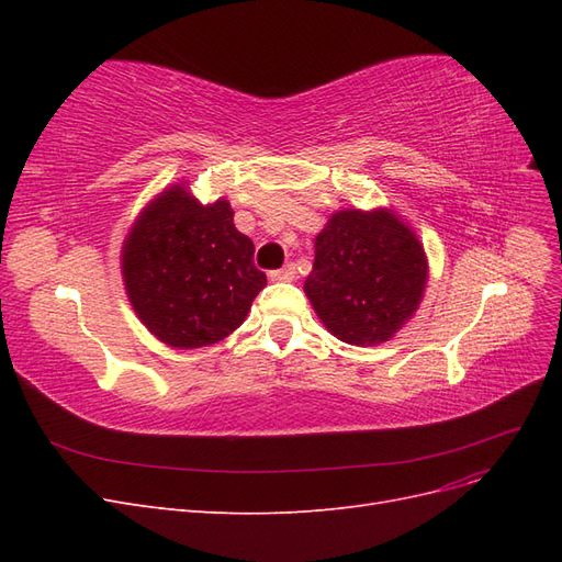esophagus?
Here are the masks:
<instances>
[{
	"mask_svg": "<svg viewBox=\"0 0 562 562\" xmlns=\"http://www.w3.org/2000/svg\"><path fill=\"white\" fill-rule=\"evenodd\" d=\"M271 281H293L295 279V265L291 262V265H285L283 269H277V271H271Z\"/></svg>",
	"mask_w": 562,
	"mask_h": 562,
	"instance_id": "obj_1",
	"label": "esophagus"
}]
</instances>
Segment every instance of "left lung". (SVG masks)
Masks as SVG:
<instances>
[{"mask_svg":"<svg viewBox=\"0 0 562 562\" xmlns=\"http://www.w3.org/2000/svg\"><path fill=\"white\" fill-rule=\"evenodd\" d=\"M427 274L419 239L394 211L347 209L333 213L316 236L304 293L337 339L372 347L417 312Z\"/></svg>","mask_w":562,"mask_h":562,"instance_id":"obj_1","label":"left lung"}]
</instances>
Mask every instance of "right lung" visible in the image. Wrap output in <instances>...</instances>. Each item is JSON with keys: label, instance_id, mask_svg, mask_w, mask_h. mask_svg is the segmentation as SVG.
I'll return each mask as SVG.
<instances>
[{"label": "right lung", "instance_id": "right-lung-1", "mask_svg": "<svg viewBox=\"0 0 562 562\" xmlns=\"http://www.w3.org/2000/svg\"><path fill=\"white\" fill-rule=\"evenodd\" d=\"M252 252V241L234 227L225 199L203 206L187 187L173 184L147 203L126 236V295L164 345H215L241 326L267 285Z\"/></svg>", "mask_w": 562, "mask_h": 562}]
</instances>
